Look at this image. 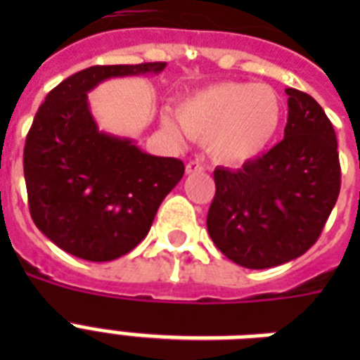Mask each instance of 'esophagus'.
<instances>
[{
    "label": "esophagus",
    "mask_w": 360,
    "mask_h": 360,
    "mask_svg": "<svg viewBox=\"0 0 360 360\" xmlns=\"http://www.w3.org/2000/svg\"><path fill=\"white\" fill-rule=\"evenodd\" d=\"M198 172H203V164L200 160H191L186 164V174H198Z\"/></svg>",
    "instance_id": "esophagus-1"
}]
</instances>
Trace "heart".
<instances>
[{"label":"heart","instance_id":"obj_1","mask_svg":"<svg viewBox=\"0 0 360 360\" xmlns=\"http://www.w3.org/2000/svg\"><path fill=\"white\" fill-rule=\"evenodd\" d=\"M175 117L213 160L226 166L250 162L269 149L284 121V104L273 87L252 82H222L183 98ZM164 124H174L166 117Z\"/></svg>","mask_w":360,"mask_h":360}]
</instances>
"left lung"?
<instances>
[{
	"label": "left lung",
	"instance_id": "8db88e82",
	"mask_svg": "<svg viewBox=\"0 0 360 360\" xmlns=\"http://www.w3.org/2000/svg\"><path fill=\"white\" fill-rule=\"evenodd\" d=\"M284 140L243 168L214 169L207 231L222 254L246 269L302 256L318 240L340 194L333 123L310 95L288 87Z\"/></svg>",
	"mask_w": 360,
	"mask_h": 360
}]
</instances>
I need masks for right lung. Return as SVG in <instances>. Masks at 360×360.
<instances>
[{
    "label": "right lung",
    "mask_w": 360,
    "mask_h": 360,
    "mask_svg": "<svg viewBox=\"0 0 360 360\" xmlns=\"http://www.w3.org/2000/svg\"><path fill=\"white\" fill-rule=\"evenodd\" d=\"M166 63L97 65L48 93L24 147L31 219L61 250L112 262L149 233L160 203L185 174L179 158L141 151L98 129L87 93L110 78L160 75Z\"/></svg>",
    "instance_id": "add662e5"
}]
</instances>
